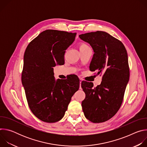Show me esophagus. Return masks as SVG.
I'll list each match as a JSON object with an SVG mask.
<instances>
[{
  "mask_svg": "<svg viewBox=\"0 0 147 147\" xmlns=\"http://www.w3.org/2000/svg\"><path fill=\"white\" fill-rule=\"evenodd\" d=\"M82 81V79H80V83L81 82V81Z\"/></svg>",
  "mask_w": 147,
  "mask_h": 147,
  "instance_id": "1",
  "label": "esophagus"
}]
</instances>
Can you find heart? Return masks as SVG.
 <instances>
[{
	"label": "heart",
	"mask_w": 147,
	"mask_h": 147,
	"mask_svg": "<svg viewBox=\"0 0 147 147\" xmlns=\"http://www.w3.org/2000/svg\"><path fill=\"white\" fill-rule=\"evenodd\" d=\"M88 47V46L86 44L83 43V42H81V43H80L79 45H78V48H79V49H80V50L81 49L84 48Z\"/></svg>",
	"instance_id": "obj_1"
}]
</instances>
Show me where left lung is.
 <instances>
[{
  "label": "left lung",
  "mask_w": 147,
  "mask_h": 147,
  "mask_svg": "<svg viewBox=\"0 0 147 147\" xmlns=\"http://www.w3.org/2000/svg\"><path fill=\"white\" fill-rule=\"evenodd\" d=\"M89 43L94 53L90 70L103 73L100 84L82 81L86 94L82 101L86 117L96 123L106 121L119 110L129 80L130 70L127 51L120 40L104 31H97L79 35Z\"/></svg>",
  "instance_id": "obj_1"
}]
</instances>
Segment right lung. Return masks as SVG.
<instances>
[{
  "mask_svg": "<svg viewBox=\"0 0 147 147\" xmlns=\"http://www.w3.org/2000/svg\"><path fill=\"white\" fill-rule=\"evenodd\" d=\"M76 35V33L47 30L31 41L26 49L22 83L31 111L44 122L61 120L71 97L79 89L78 78L56 81L53 68L65 63L66 50Z\"/></svg>",
  "mask_w": 147,
  "mask_h": 147,
  "instance_id": "right-lung-1",
  "label": "right lung"
}]
</instances>
